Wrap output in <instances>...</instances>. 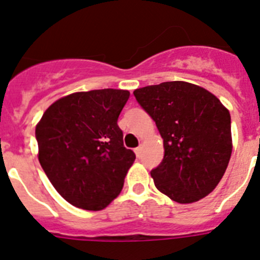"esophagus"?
I'll return each instance as SVG.
<instances>
[{
	"instance_id": "1",
	"label": "esophagus",
	"mask_w": 260,
	"mask_h": 260,
	"mask_svg": "<svg viewBox=\"0 0 260 260\" xmlns=\"http://www.w3.org/2000/svg\"><path fill=\"white\" fill-rule=\"evenodd\" d=\"M134 152H135V155L138 156V157H141V156H142V146L137 147V148L134 150Z\"/></svg>"
}]
</instances>
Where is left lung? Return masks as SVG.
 Returning a JSON list of instances; mask_svg holds the SVG:
<instances>
[{"label":"left lung","mask_w":260,"mask_h":260,"mask_svg":"<svg viewBox=\"0 0 260 260\" xmlns=\"http://www.w3.org/2000/svg\"><path fill=\"white\" fill-rule=\"evenodd\" d=\"M164 141V158L151 171L158 191L192 203L215 189L232 155L231 114L220 100L187 82H164L134 91Z\"/></svg>","instance_id":"1"}]
</instances>
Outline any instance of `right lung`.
Instances as JSON below:
<instances>
[{"label":"right lung","instance_id":"add662e5","mask_svg":"<svg viewBox=\"0 0 260 260\" xmlns=\"http://www.w3.org/2000/svg\"><path fill=\"white\" fill-rule=\"evenodd\" d=\"M130 92L92 89L53 103L36 126L39 161L62 198L100 211L118 197L135 153L117 121Z\"/></svg>","mask_w":260,"mask_h":260}]
</instances>
